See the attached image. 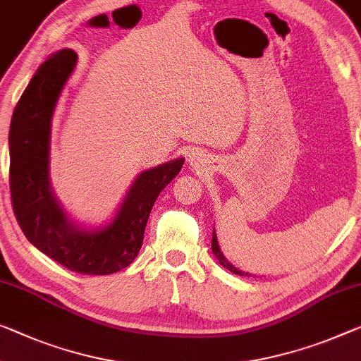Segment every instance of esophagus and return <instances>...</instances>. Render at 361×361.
<instances>
[{"mask_svg":"<svg viewBox=\"0 0 361 361\" xmlns=\"http://www.w3.org/2000/svg\"><path fill=\"white\" fill-rule=\"evenodd\" d=\"M190 163H192V164H195V166H198L200 163H202V157H200L198 153H193L192 157H190Z\"/></svg>","mask_w":361,"mask_h":361,"instance_id":"esophagus-1","label":"esophagus"}]
</instances>
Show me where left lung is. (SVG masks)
I'll return each instance as SVG.
<instances>
[{
    "label": "left lung",
    "instance_id": "1",
    "mask_svg": "<svg viewBox=\"0 0 361 361\" xmlns=\"http://www.w3.org/2000/svg\"><path fill=\"white\" fill-rule=\"evenodd\" d=\"M212 250H213V253L216 255V258H218V262H219V264H223L224 268H227L231 271V273H234V274H238V276H248V273H242L240 269H237V268H234V266H232L229 262H227L226 259V257L223 255V252H221V248H219V245H218V237H216V234L213 232V240H212Z\"/></svg>",
    "mask_w": 361,
    "mask_h": 361
}]
</instances>
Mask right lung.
<instances>
[{
	"label": "right lung",
	"mask_w": 361,
	"mask_h": 361,
	"mask_svg": "<svg viewBox=\"0 0 361 361\" xmlns=\"http://www.w3.org/2000/svg\"><path fill=\"white\" fill-rule=\"evenodd\" d=\"M77 54L61 49L47 59L16 104L9 129V187L16 219L42 253L80 274H113L134 262L148 216L163 188L179 174L184 158L138 174L113 223L79 229L64 214L49 188V129L61 90Z\"/></svg>",
	"instance_id": "right-lung-1"
}]
</instances>
